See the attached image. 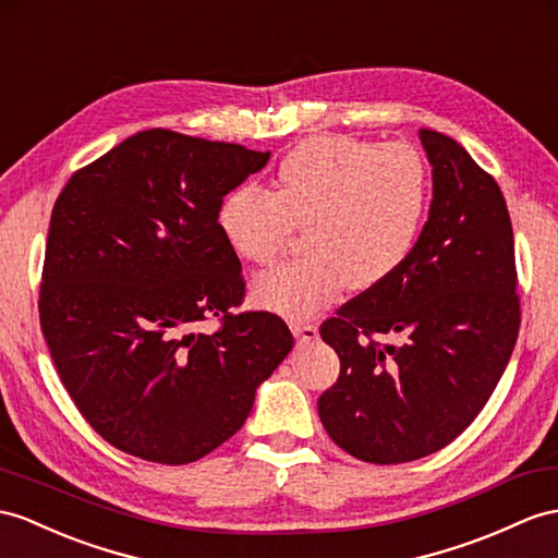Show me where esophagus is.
<instances>
[{"label": "esophagus", "mask_w": 558, "mask_h": 558, "mask_svg": "<svg viewBox=\"0 0 558 558\" xmlns=\"http://www.w3.org/2000/svg\"><path fill=\"white\" fill-rule=\"evenodd\" d=\"M291 331L298 341H315L319 336L317 324H310V322H291Z\"/></svg>", "instance_id": "esophagus-1"}]
</instances>
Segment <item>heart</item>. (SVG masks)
Segmentation results:
<instances>
[{
  "label": "heart",
  "instance_id": "obj_1",
  "mask_svg": "<svg viewBox=\"0 0 558 558\" xmlns=\"http://www.w3.org/2000/svg\"><path fill=\"white\" fill-rule=\"evenodd\" d=\"M430 180L410 144L312 137L279 162L277 192L243 182L217 208V227L239 257L267 265L303 227L301 260L263 271L257 305L307 319L343 289H372L410 260L426 220Z\"/></svg>",
  "mask_w": 558,
  "mask_h": 558
}]
</instances>
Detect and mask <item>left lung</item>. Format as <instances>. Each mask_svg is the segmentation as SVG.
Returning a JSON list of instances; mask_svg holds the SVG:
<instances>
[{
  "label": "left lung",
  "instance_id": "left-lung-1",
  "mask_svg": "<svg viewBox=\"0 0 558 558\" xmlns=\"http://www.w3.org/2000/svg\"><path fill=\"white\" fill-rule=\"evenodd\" d=\"M433 201L396 275L322 324L341 360L322 392L331 440L369 464L442 450L490 400L521 326L507 201L490 172L442 132L421 128ZM398 335L400 344H384Z\"/></svg>",
  "mask_w": 558,
  "mask_h": 558
}]
</instances>
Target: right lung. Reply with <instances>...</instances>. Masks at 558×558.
<instances>
[{"label":"right lung","instance_id":"add662e5","mask_svg":"<svg viewBox=\"0 0 558 558\" xmlns=\"http://www.w3.org/2000/svg\"><path fill=\"white\" fill-rule=\"evenodd\" d=\"M269 151L144 130L73 172L53 203L39 326L68 396L118 450L192 464L251 414L293 348L287 322L232 312L246 279L217 208ZM218 319L213 333L203 320Z\"/></svg>","mask_w":558,"mask_h":558}]
</instances>
